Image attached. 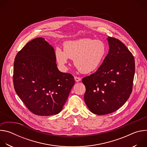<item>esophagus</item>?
<instances>
[{
    "label": "esophagus",
    "instance_id": "esophagus-1",
    "mask_svg": "<svg viewBox=\"0 0 147 147\" xmlns=\"http://www.w3.org/2000/svg\"><path fill=\"white\" fill-rule=\"evenodd\" d=\"M74 79H75V81L78 82V81H80L81 80V78L78 77H77V76H75L74 77Z\"/></svg>",
    "mask_w": 147,
    "mask_h": 147
}]
</instances>
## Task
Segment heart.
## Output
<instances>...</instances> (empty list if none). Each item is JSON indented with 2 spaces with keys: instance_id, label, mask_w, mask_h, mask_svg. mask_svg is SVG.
Returning a JSON list of instances; mask_svg holds the SVG:
<instances>
[{
  "instance_id": "b5f03b06",
  "label": "heart",
  "mask_w": 147,
  "mask_h": 147,
  "mask_svg": "<svg viewBox=\"0 0 147 147\" xmlns=\"http://www.w3.org/2000/svg\"><path fill=\"white\" fill-rule=\"evenodd\" d=\"M107 53V45L102 40L86 38L65 42L63 51L56 48L55 57L61 67L66 68L69 58L73 59L74 66L80 72L88 74L100 67Z\"/></svg>"
}]
</instances>
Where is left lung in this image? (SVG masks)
Wrapping results in <instances>:
<instances>
[{
  "mask_svg": "<svg viewBox=\"0 0 147 147\" xmlns=\"http://www.w3.org/2000/svg\"><path fill=\"white\" fill-rule=\"evenodd\" d=\"M109 51L98 70L82 79L84 100L91 112L104 115L115 112L129 98L135 73L134 57L121 42L108 38Z\"/></svg>",
  "mask_w": 147,
  "mask_h": 147,
  "instance_id": "obj_1",
  "label": "left lung"
}]
</instances>
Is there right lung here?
Instances as JSON below:
<instances>
[{
	"label": "right lung",
	"mask_w": 147,
	"mask_h": 147,
	"mask_svg": "<svg viewBox=\"0 0 147 147\" xmlns=\"http://www.w3.org/2000/svg\"><path fill=\"white\" fill-rule=\"evenodd\" d=\"M56 60L53 48L42 38L29 42L16 56L15 91L36 115L58 114L75 83L72 74L58 70Z\"/></svg>",
	"instance_id": "obj_1"
}]
</instances>
